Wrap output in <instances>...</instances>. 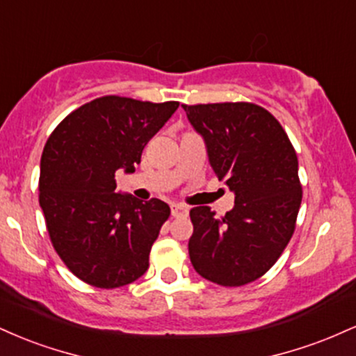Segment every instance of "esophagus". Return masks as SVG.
I'll return each instance as SVG.
<instances>
[{"label": "esophagus", "mask_w": 356, "mask_h": 356, "mask_svg": "<svg viewBox=\"0 0 356 356\" xmlns=\"http://www.w3.org/2000/svg\"><path fill=\"white\" fill-rule=\"evenodd\" d=\"M170 211H172L174 218H186L189 214V207L184 206V204H172L170 206Z\"/></svg>", "instance_id": "1"}]
</instances>
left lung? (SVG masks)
Instances as JSON below:
<instances>
[{
    "label": "left lung",
    "mask_w": 356,
    "mask_h": 356,
    "mask_svg": "<svg viewBox=\"0 0 356 356\" xmlns=\"http://www.w3.org/2000/svg\"><path fill=\"white\" fill-rule=\"evenodd\" d=\"M182 108L206 140L212 170L236 195L222 218L209 206L191 209L192 266L219 286L252 283L295 232L303 197L295 147L275 115L251 102Z\"/></svg>",
    "instance_id": "obj_1"
}]
</instances>
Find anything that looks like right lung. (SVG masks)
I'll return each instance as SVG.
<instances>
[{"label":"right lung","mask_w":356,"mask_h":356,"mask_svg":"<svg viewBox=\"0 0 356 356\" xmlns=\"http://www.w3.org/2000/svg\"><path fill=\"white\" fill-rule=\"evenodd\" d=\"M179 102L105 95L56 125L42 154L40 206L56 254L79 280L113 289L138 280L170 207L115 192V172H134L142 150Z\"/></svg>","instance_id":"obj_1"}]
</instances>
